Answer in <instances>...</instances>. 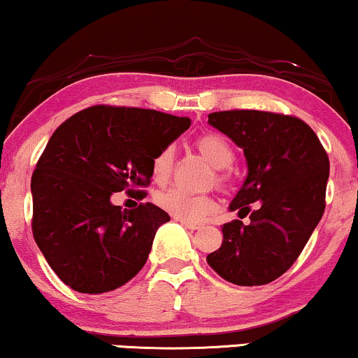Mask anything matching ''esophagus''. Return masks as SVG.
I'll list each match as a JSON object with an SVG mask.
<instances>
[{
	"label": "esophagus",
	"mask_w": 358,
	"mask_h": 358,
	"mask_svg": "<svg viewBox=\"0 0 358 358\" xmlns=\"http://www.w3.org/2000/svg\"><path fill=\"white\" fill-rule=\"evenodd\" d=\"M180 224L183 225V227L189 229V230H199L201 229V224H193V222H183V220H180Z\"/></svg>",
	"instance_id": "esophagus-1"
}]
</instances>
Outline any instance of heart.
<instances>
[{
  "label": "heart",
  "instance_id": "1",
  "mask_svg": "<svg viewBox=\"0 0 358 358\" xmlns=\"http://www.w3.org/2000/svg\"><path fill=\"white\" fill-rule=\"evenodd\" d=\"M194 148L214 169H217L215 180L222 183L225 180L222 170L229 169L235 159L234 149L230 148V144L220 134L206 133L194 141ZM172 169L173 149L167 145L154 155L152 165H150L152 180L159 185L165 183L172 175ZM155 203L159 204L160 209H164L165 213H169L177 220L193 224L206 219L215 209V203L210 196H194L180 189L162 191L155 196Z\"/></svg>",
  "mask_w": 358,
  "mask_h": 358
}]
</instances>
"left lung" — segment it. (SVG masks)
<instances>
[{
  "label": "left lung",
  "mask_w": 358,
  "mask_h": 358,
  "mask_svg": "<svg viewBox=\"0 0 358 358\" xmlns=\"http://www.w3.org/2000/svg\"><path fill=\"white\" fill-rule=\"evenodd\" d=\"M208 123L243 149L248 172L229 209L240 219L250 214V224H224L222 246L206 261L235 285L269 284L295 263L323 217L328 154L295 117L230 110L210 113Z\"/></svg>",
  "instance_id": "left-lung-1"
}]
</instances>
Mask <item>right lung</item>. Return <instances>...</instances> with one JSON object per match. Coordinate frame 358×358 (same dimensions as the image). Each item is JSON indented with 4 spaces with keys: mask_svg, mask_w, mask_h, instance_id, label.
Masks as SVG:
<instances>
[{
    "mask_svg": "<svg viewBox=\"0 0 358 358\" xmlns=\"http://www.w3.org/2000/svg\"><path fill=\"white\" fill-rule=\"evenodd\" d=\"M189 124L155 110L99 105L52 134L30 183L32 231L50 268L73 290L105 294L143 269L169 214L152 203L123 210L112 196L141 193L133 188L149 185L154 155Z\"/></svg>",
    "mask_w": 358,
    "mask_h": 358,
    "instance_id": "add662e5",
    "label": "right lung"
}]
</instances>
